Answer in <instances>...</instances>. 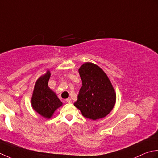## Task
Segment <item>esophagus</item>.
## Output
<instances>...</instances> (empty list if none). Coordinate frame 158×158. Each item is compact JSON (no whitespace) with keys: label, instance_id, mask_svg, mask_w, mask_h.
I'll return each instance as SVG.
<instances>
[{"label":"esophagus","instance_id":"1","mask_svg":"<svg viewBox=\"0 0 158 158\" xmlns=\"http://www.w3.org/2000/svg\"><path fill=\"white\" fill-rule=\"evenodd\" d=\"M66 102L67 103H72V99H71V98H67V99H66Z\"/></svg>","mask_w":158,"mask_h":158}]
</instances>
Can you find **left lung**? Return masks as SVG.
<instances>
[{
  "mask_svg": "<svg viewBox=\"0 0 158 158\" xmlns=\"http://www.w3.org/2000/svg\"><path fill=\"white\" fill-rule=\"evenodd\" d=\"M82 86L74 106L86 118L95 121L107 116L116 103V93L102 68L86 62L78 69Z\"/></svg>",
  "mask_w": 158,
  "mask_h": 158,
  "instance_id": "left-lung-1",
  "label": "left lung"
}]
</instances>
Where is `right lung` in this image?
I'll list each match as a JSON object with an SVG mask.
<instances>
[{
	"label": "right lung",
	"mask_w": 158,
	"mask_h": 158,
	"mask_svg": "<svg viewBox=\"0 0 158 158\" xmlns=\"http://www.w3.org/2000/svg\"><path fill=\"white\" fill-rule=\"evenodd\" d=\"M50 75V72L48 69L46 73L37 79L31 97V106L34 110L48 119L63 105L56 93L48 85Z\"/></svg>",
	"instance_id": "add662e5"
}]
</instances>
